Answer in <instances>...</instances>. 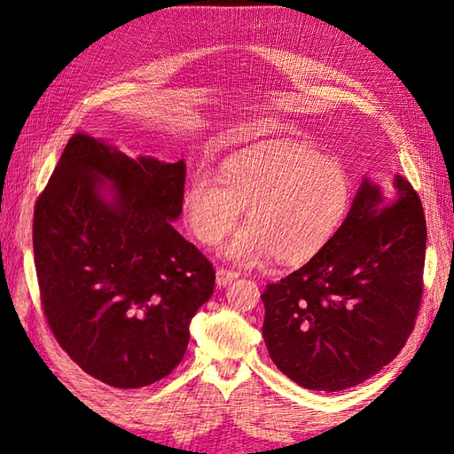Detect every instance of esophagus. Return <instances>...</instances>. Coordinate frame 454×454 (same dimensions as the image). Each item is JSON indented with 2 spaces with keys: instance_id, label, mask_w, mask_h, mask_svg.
Wrapping results in <instances>:
<instances>
[{
  "instance_id": "obj_1",
  "label": "esophagus",
  "mask_w": 454,
  "mask_h": 454,
  "mask_svg": "<svg viewBox=\"0 0 454 454\" xmlns=\"http://www.w3.org/2000/svg\"><path fill=\"white\" fill-rule=\"evenodd\" d=\"M238 273L236 271H228V269H216V285L218 286H226L232 281H236Z\"/></svg>"
}]
</instances>
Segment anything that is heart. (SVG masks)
<instances>
[{"mask_svg": "<svg viewBox=\"0 0 454 454\" xmlns=\"http://www.w3.org/2000/svg\"><path fill=\"white\" fill-rule=\"evenodd\" d=\"M353 185L340 161L304 144H271L246 150L222 166L218 179L195 173L183 189L181 205L191 234L216 246L246 222L224 247L238 265L312 259L335 236L349 212Z\"/></svg>", "mask_w": 454, "mask_h": 454, "instance_id": "obj_1", "label": "heart"}]
</instances>
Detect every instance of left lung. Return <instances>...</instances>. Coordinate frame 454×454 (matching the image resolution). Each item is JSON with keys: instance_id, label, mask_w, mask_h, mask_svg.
<instances>
[{"instance_id": "left-lung-1", "label": "left lung", "mask_w": 454, "mask_h": 454, "mask_svg": "<svg viewBox=\"0 0 454 454\" xmlns=\"http://www.w3.org/2000/svg\"><path fill=\"white\" fill-rule=\"evenodd\" d=\"M394 197L364 177L335 236L298 271L267 285L263 340L302 388L340 392L406 345L421 301L427 226L410 181Z\"/></svg>"}]
</instances>
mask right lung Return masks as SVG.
Here are the masks:
<instances>
[{
  "instance_id": "add662e5",
  "label": "right lung",
  "mask_w": 454,
  "mask_h": 454,
  "mask_svg": "<svg viewBox=\"0 0 454 454\" xmlns=\"http://www.w3.org/2000/svg\"><path fill=\"white\" fill-rule=\"evenodd\" d=\"M185 161L129 158L74 134L33 222L44 316L62 349L114 388H142L181 363L215 269L176 228Z\"/></svg>"
}]
</instances>
